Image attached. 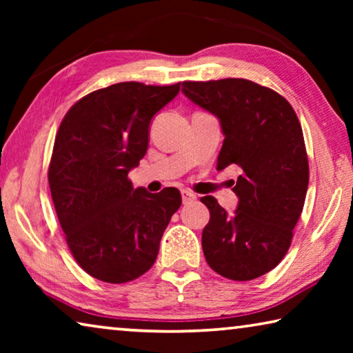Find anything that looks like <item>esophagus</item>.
Listing matches in <instances>:
<instances>
[{
  "instance_id": "34e87169",
  "label": "esophagus",
  "mask_w": 353,
  "mask_h": 353,
  "mask_svg": "<svg viewBox=\"0 0 353 353\" xmlns=\"http://www.w3.org/2000/svg\"><path fill=\"white\" fill-rule=\"evenodd\" d=\"M182 201H183V204H190V202L196 201V194L191 193V191H188V190H183L182 191Z\"/></svg>"
}]
</instances>
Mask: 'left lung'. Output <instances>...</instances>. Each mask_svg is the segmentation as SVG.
Masks as SVG:
<instances>
[{
	"label": "left lung",
	"instance_id": "8db88e82",
	"mask_svg": "<svg viewBox=\"0 0 353 353\" xmlns=\"http://www.w3.org/2000/svg\"><path fill=\"white\" fill-rule=\"evenodd\" d=\"M191 103L213 113L224 134L218 170L236 166L238 196L227 214L213 196L202 230L208 266L230 280L274 270L290 249L308 188V159L296 112L283 97L248 79L182 82Z\"/></svg>",
	"mask_w": 353,
	"mask_h": 353
}]
</instances>
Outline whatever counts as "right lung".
<instances>
[{
	"mask_svg": "<svg viewBox=\"0 0 353 353\" xmlns=\"http://www.w3.org/2000/svg\"><path fill=\"white\" fill-rule=\"evenodd\" d=\"M174 85L119 82L77 101L57 130L48 182L71 254L83 271L126 283L154 265L181 191L148 193L129 171L148 151L149 124L176 98Z\"/></svg>",
	"mask_w": 353,
	"mask_h": 353,
	"instance_id": "right-lung-1",
	"label": "right lung"
}]
</instances>
